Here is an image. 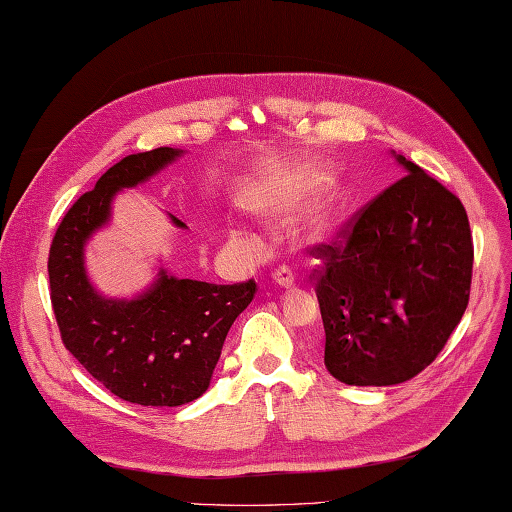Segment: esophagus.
Returning a JSON list of instances; mask_svg holds the SVG:
<instances>
[{
	"label": "esophagus",
	"mask_w": 512,
	"mask_h": 512,
	"mask_svg": "<svg viewBox=\"0 0 512 512\" xmlns=\"http://www.w3.org/2000/svg\"><path fill=\"white\" fill-rule=\"evenodd\" d=\"M272 279H274V283L281 285V287H292L294 285V272L287 266H281L279 270H274Z\"/></svg>",
	"instance_id": "1"
}]
</instances>
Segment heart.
<instances>
[{"label":"heart","instance_id":"heart-1","mask_svg":"<svg viewBox=\"0 0 512 512\" xmlns=\"http://www.w3.org/2000/svg\"><path fill=\"white\" fill-rule=\"evenodd\" d=\"M235 235H238V238H242V235H244V233H242V231H235Z\"/></svg>","mask_w":512,"mask_h":512}]
</instances>
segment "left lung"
<instances>
[{"mask_svg": "<svg viewBox=\"0 0 512 512\" xmlns=\"http://www.w3.org/2000/svg\"><path fill=\"white\" fill-rule=\"evenodd\" d=\"M365 205L324 259L316 294L324 365L337 381L387 387L437 359L469 303L471 244L463 203L417 164Z\"/></svg>", "mask_w": 512, "mask_h": 512, "instance_id": "8db88e82", "label": "left lung"}]
</instances>
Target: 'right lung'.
Wrapping results in <instances>:
<instances>
[{"label":"right lung","instance_id":"add662e5","mask_svg":"<svg viewBox=\"0 0 512 512\" xmlns=\"http://www.w3.org/2000/svg\"><path fill=\"white\" fill-rule=\"evenodd\" d=\"M181 155L160 147L123 157L73 203L49 248L62 344L114 396L142 406H181L203 396L231 324L257 290L253 279L216 285L177 279L164 268L134 298H108L90 283L84 248L110 222L116 192L149 181ZM170 220L186 229L173 214Z\"/></svg>","mask_w":512,"mask_h":512}]
</instances>
